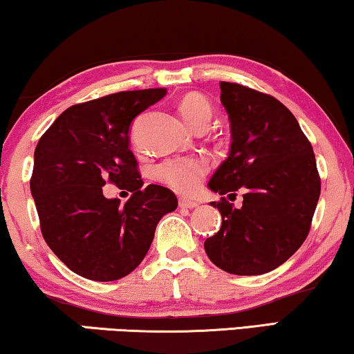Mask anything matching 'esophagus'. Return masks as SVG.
I'll list each match as a JSON object with an SVG mask.
<instances>
[{
    "instance_id": "1",
    "label": "esophagus",
    "mask_w": 354,
    "mask_h": 354,
    "mask_svg": "<svg viewBox=\"0 0 354 354\" xmlns=\"http://www.w3.org/2000/svg\"><path fill=\"white\" fill-rule=\"evenodd\" d=\"M178 206L183 207V209H193V207L198 206V203L192 200H178Z\"/></svg>"
}]
</instances>
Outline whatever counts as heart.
<instances>
[{"instance_id":"1","label":"heart","mask_w":354,"mask_h":354,"mask_svg":"<svg viewBox=\"0 0 354 354\" xmlns=\"http://www.w3.org/2000/svg\"><path fill=\"white\" fill-rule=\"evenodd\" d=\"M178 111L182 118L193 129L209 124L212 106L207 98L200 93H187L178 101ZM207 172V162L203 158H180L169 159L154 167L153 176L156 180L166 183L172 190L182 195H190L200 185L201 178Z\"/></svg>"}]
</instances>
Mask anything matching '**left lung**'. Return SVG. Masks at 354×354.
<instances>
[{
    "label": "left lung",
    "instance_id": "left-lung-1",
    "mask_svg": "<svg viewBox=\"0 0 354 354\" xmlns=\"http://www.w3.org/2000/svg\"><path fill=\"white\" fill-rule=\"evenodd\" d=\"M229 114V158L209 180L222 196V225L205 241L207 258L235 275H259L283 264L306 240L321 195L313 147L295 115L275 100L248 86L221 82Z\"/></svg>",
    "mask_w": 354,
    "mask_h": 354
}]
</instances>
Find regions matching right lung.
<instances>
[{
    "mask_svg": "<svg viewBox=\"0 0 354 354\" xmlns=\"http://www.w3.org/2000/svg\"><path fill=\"white\" fill-rule=\"evenodd\" d=\"M166 88L119 91L74 104L43 133L35 148L30 192L43 239L72 272L111 282L147 256L158 222L176 211L166 187L148 185L129 148L132 120ZM106 181L133 192L124 207L106 198Z\"/></svg>",
    "mask_w": 354,
    "mask_h": 354,
    "instance_id": "right-lung-1",
    "label": "right lung"
}]
</instances>
